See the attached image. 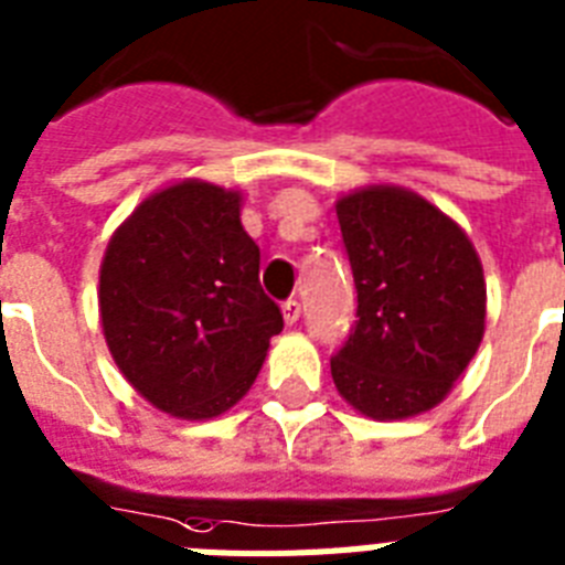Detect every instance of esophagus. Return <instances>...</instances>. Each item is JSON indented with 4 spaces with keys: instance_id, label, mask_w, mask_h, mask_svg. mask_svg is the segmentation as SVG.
Returning <instances> with one entry per match:
<instances>
[{
    "instance_id": "1",
    "label": "esophagus",
    "mask_w": 565,
    "mask_h": 565,
    "mask_svg": "<svg viewBox=\"0 0 565 565\" xmlns=\"http://www.w3.org/2000/svg\"><path fill=\"white\" fill-rule=\"evenodd\" d=\"M300 311H302L300 300H286V302H282V317H286L288 326H294V323H297V320H300Z\"/></svg>"
}]
</instances>
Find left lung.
<instances>
[{"instance_id": "left-lung-1", "label": "left lung", "mask_w": 565, "mask_h": 565, "mask_svg": "<svg viewBox=\"0 0 565 565\" xmlns=\"http://www.w3.org/2000/svg\"><path fill=\"white\" fill-rule=\"evenodd\" d=\"M358 320L332 358L338 393L363 416L427 413L468 370L484 334L482 263L468 233L404 188L338 202Z\"/></svg>"}]
</instances>
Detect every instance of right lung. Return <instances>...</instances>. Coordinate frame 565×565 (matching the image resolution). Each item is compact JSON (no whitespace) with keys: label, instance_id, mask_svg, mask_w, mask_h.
<instances>
[{"label":"right lung","instance_id":"obj_1","mask_svg":"<svg viewBox=\"0 0 565 565\" xmlns=\"http://www.w3.org/2000/svg\"><path fill=\"white\" fill-rule=\"evenodd\" d=\"M239 210L236 190L179 181L143 199L106 248L97 291L106 347L126 381L170 416H222L282 332Z\"/></svg>","mask_w":565,"mask_h":565}]
</instances>
